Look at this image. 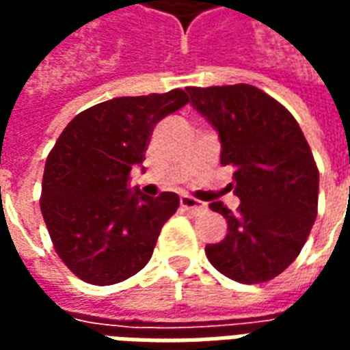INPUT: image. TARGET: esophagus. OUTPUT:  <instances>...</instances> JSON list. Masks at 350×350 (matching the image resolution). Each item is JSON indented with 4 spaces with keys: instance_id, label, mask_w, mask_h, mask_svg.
Masks as SVG:
<instances>
[{
    "instance_id": "1",
    "label": "esophagus",
    "mask_w": 350,
    "mask_h": 350,
    "mask_svg": "<svg viewBox=\"0 0 350 350\" xmlns=\"http://www.w3.org/2000/svg\"><path fill=\"white\" fill-rule=\"evenodd\" d=\"M180 204H182L183 210H187V212L193 213V215H198V213H202L208 210V206H206L204 202H200V200L189 197V195H182V197H180Z\"/></svg>"
}]
</instances>
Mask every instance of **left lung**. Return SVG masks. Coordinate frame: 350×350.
I'll return each instance as SVG.
<instances>
[{"instance_id": "1", "label": "left lung", "mask_w": 350, "mask_h": 350, "mask_svg": "<svg viewBox=\"0 0 350 350\" xmlns=\"http://www.w3.org/2000/svg\"><path fill=\"white\" fill-rule=\"evenodd\" d=\"M191 105L219 133L221 165L236 172L230 189L240 198L219 243L206 257L238 283L270 281L300 255L317 217L319 170L300 125L281 103L250 84L187 88Z\"/></svg>"}]
</instances>
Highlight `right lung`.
Here are the masks:
<instances>
[{
    "label": "right lung",
    "instance_id": "right-lung-1",
    "mask_svg": "<svg viewBox=\"0 0 350 350\" xmlns=\"http://www.w3.org/2000/svg\"><path fill=\"white\" fill-rule=\"evenodd\" d=\"M189 103L183 90L116 97L72 118L44 165L41 212L54 250L92 285H114L152 258L176 193L131 189V168L144 161L155 125Z\"/></svg>",
    "mask_w": 350,
    "mask_h": 350
}]
</instances>
